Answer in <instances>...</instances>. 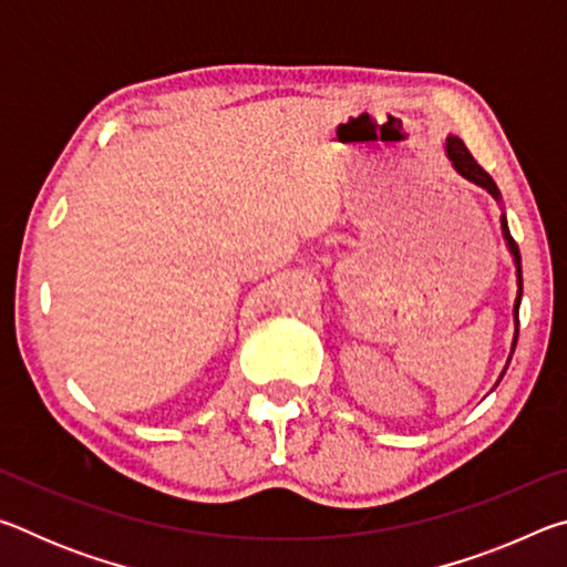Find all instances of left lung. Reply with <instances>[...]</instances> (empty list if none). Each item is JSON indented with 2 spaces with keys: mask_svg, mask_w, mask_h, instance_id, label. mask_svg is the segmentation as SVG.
Segmentation results:
<instances>
[{
  "mask_svg": "<svg viewBox=\"0 0 567 567\" xmlns=\"http://www.w3.org/2000/svg\"><path fill=\"white\" fill-rule=\"evenodd\" d=\"M445 152H447V159L453 162V167H455L457 175H463L467 182H473V185L483 187V189L487 192V195H493L495 203H503L501 189H497V185L493 182V177L487 175V172L477 165L475 157L470 155L467 147L463 145V140L455 137V134H450V137L445 140ZM501 227H503V237H505V243H507V249H511L513 262H515V270H517V297H515V305H513L515 334H513V348H511V358H513L515 344H517V324H520V320H517V315H520V300H523V267H520V249H517L515 239H513V235H511V227H507L505 213L501 215ZM511 358H507V364H511ZM507 364H505V370H507ZM505 370H503V375H505ZM503 375L497 378V382L503 380Z\"/></svg>",
  "mask_w": 567,
  "mask_h": 567,
  "instance_id": "obj_1",
  "label": "left lung"
}]
</instances>
